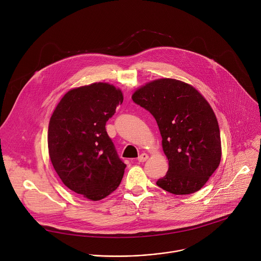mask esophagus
Returning <instances> with one entry per match:
<instances>
[{"label":"esophagus","mask_w":261,"mask_h":261,"mask_svg":"<svg viewBox=\"0 0 261 261\" xmlns=\"http://www.w3.org/2000/svg\"><path fill=\"white\" fill-rule=\"evenodd\" d=\"M148 158H149L148 154H146V153H143V154H141V155L139 156V158H138V161H139V162H145V161H146Z\"/></svg>","instance_id":"obj_1"}]
</instances>
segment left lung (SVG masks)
Returning <instances> with one entry per match:
<instances>
[{
  "label": "left lung",
  "mask_w": 261,
  "mask_h": 261,
  "mask_svg": "<svg viewBox=\"0 0 261 261\" xmlns=\"http://www.w3.org/2000/svg\"><path fill=\"white\" fill-rule=\"evenodd\" d=\"M132 98L154 116L162 137L168 170L157 186L174 195L199 191L221 158L219 126L209 103L194 87L173 79L150 82Z\"/></svg>",
  "instance_id": "left-lung-1"
}]
</instances>
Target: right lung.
<instances>
[{
    "instance_id": "1",
    "label": "right lung",
    "mask_w": 261,
    "mask_h": 261,
    "mask_svg": "<svg viewBox=\"0 0 261 261\" xmlns=\"http://www.w3.org/2000/svg\"><path fill=\"white\" fill-rule=\"evenodd\" d=\"M122 101L121 91L106 83L72 89L49 122V155L57 174L68 189L92 201L115 191L126 167L105 128Z\"/></svg>"
}]
</instances>
